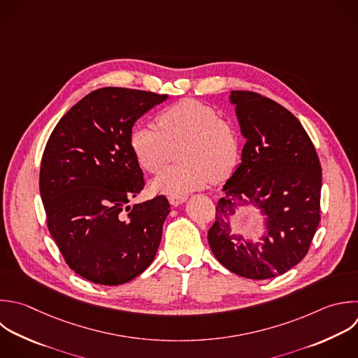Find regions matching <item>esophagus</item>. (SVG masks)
Here are the masks:
<instances>
[{
  "label": "esophagus",
  "mask_w": 358,
  "mask_h": 358,
  "mask_svg": "<svg viewBox=\"0 0 358 358\" xmlns=\"http://www.w3.org/2000/svg\"><path fill=\"white\" fill-rule=\"evenodd\" d=\"M168 200L172 206H179L187 200V196L186 194H172L168 197Z\"/></svg>",
  "instance_id": "1"
}]
</instances>
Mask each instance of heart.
Masks as SVG:
<instances>
[{
    "instance_id": "b5f03b06",
    "label": "heart",
    "mask_w": 358,
    "mask_h": 358,
    "mask_svg": "<svg viewBox=\"0 0 358 358\" xmlns=\"http://www.w3.org/2000/svg\"><path fill=\"white\" fill-rule=\"evenodd\" d=\"M159 129L138 123L129 138L137 164L148 173H159L178 148L180 164L162 172L152 189L165 194H183L225 179L239 159L235 129L210 105L196 99L179 101L159 112Z\"/></svg>"
}]
</instances>
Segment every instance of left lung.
<instances>
[{"mask_svg": "<svg viewBox=\"0 0 358 358\" xmlns=\"http://www.w3.org/2000/svg\"><path fill=\"white\" fill-rule=\"evenodd\" d=\"M229 99L246 143L241 165L222 187L208 243L229 271L266 280L308 253L320 221L322 168L305 129L284 106L250 91H232ZM243 205L265 217L260 241L230 229V217Z\"/></svg>", "mask_w": 358, "mask_h": 358, "instance_id": "1", "label": "left lung"}]
</instances>
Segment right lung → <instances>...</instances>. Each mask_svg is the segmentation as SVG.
I'll return each mask as SVG.
<instances>
[{"mask_svg": "<svg viewBox=\"0 0 358 358\" xmlns=\"http://www.w3.org/2000/svg\"><path fill=\"white\" fill-rule=\"evenodd\" d=\"M166 98L96 90L62 117L46 144L39 187L49 231L70 268L95 284L129 282L157 255L171 206L165 196L129 206L144 187L129 138Z\"/></svg>", "mask_w": 358, "mask_h": 358, "instance_id": "add662e5", "label": "right lung"}]
</instances>
